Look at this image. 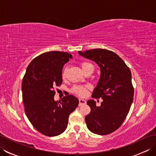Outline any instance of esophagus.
<instances>
[{
    "mask_svg": "<svg viewBox=\"0 0 156 156\" xmlns=\"http://www.w3.org/2000/svg\"><path fill=\"white\" fill-rule=\"evenodd\" d=\"M86 101L84 100V99L82 98H80L79 99V106H81V105H83L84 104H86Z\"/></svg>",
    "mask_w": 156,
    "mask_h": 156,
    "instance_id": "34e87169",
    "label": "esophagus"
}]
</instances>
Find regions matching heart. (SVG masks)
Here are the masks:
<instances>
[{
	"instance_id": "obj_1",
	"label": "heart",
	"mask_w": 156,
	"mask_h": 156,
	"mask_svg": "<svg viewBox=\"0 0 156 156\" xmlns=\"http://www.w3.org/2000/svg\"><path fill=\"white\" fill-rule=\"evenodd\" d=\"M81 68L82 69V70L84 71L86 69H88V68L92 67V68H94L93 65L90 63L89 62H82L81 64ZM66 72H67V69H64V71L62 72V78H64L66 74ZM72 91L76 93V94H78L79 96H80V97H84V96L87 95V87H74L72 89Z\"/></svg>"
}]
</instances>
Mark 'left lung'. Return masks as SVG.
Returning a JSON list of instances; mask_svg holds the SVG:
<instances>
[{
  "instance_id": "obj_1",
  "label": "left lung",
  "mask_w": 156,
  "mask_h": 156,
  "mask_svg": "<svg viewBox=\"0 0 156 156\" xmlns=\"http://www.w3.org/2000/svg\"><path fill=\"white\" fill-rule=\"evenodd\" d=\"M78 54L97 63L101 69L92 97L101 98L103 101L99 107L93 99L87 101L91 109L85 117L87 127L95 134L111 133L122 125L133 102L134 89L130 69L117 54L107 49L79 51Z\"/></svg>"
}]
</instances>
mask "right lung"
<instances>
[{"instance_id": "obj_1", "label": "right lung", "mask_w": 156, "mask_h": 156, "mask_svg": "<svg viewBox=\"0 0 156 156\" xmlns=\"http://www.w3.org/2000/svg\"><path fill=\"white\" fill-rule=\"evenodd\" d=\"M72 55L67 52H45L34 58L26 69L22 82L23 101L26 115L33 126L46 136L64 132L68 117L79 101L68 94L55 101L54 88L62 83V69Z\"/></svg>"}]
</instances>
